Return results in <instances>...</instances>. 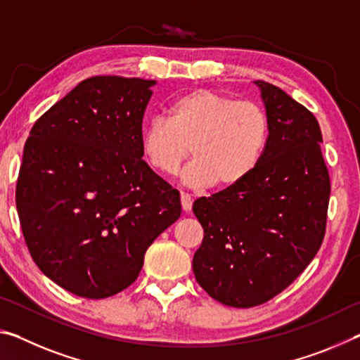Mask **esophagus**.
Segmentation results:
<instances>
[{
    "mask_svg": "<svg viewBox=\"0 0 360 360\" xmlns=\"http://www.w3.org/2000/svg\"><path fill=\"white\" fill-rule=\"evenodd\" d=\"M181 206L186 212L192 210V198L187 193H181Z\"/></svg>",
    "mask_w": 360,
    "mask_h": 360,
    "instance_id": "esophagus-1",
    "label": "esophagus"
}]
</instances>
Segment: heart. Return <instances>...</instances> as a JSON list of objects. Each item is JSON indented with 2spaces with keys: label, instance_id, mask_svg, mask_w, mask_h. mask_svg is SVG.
Wrapping results in <instances>:
<instances>
[{
  "label": "heart",
  "instance_id": "heart-1",
  "mask_svg": "<svg viewBox=\"0 0 360 360\" xmlns=\"http://www.w3.org/2000/svg\"><path fill=\"white\" fill-rule=\"evenodd\" d=\"M268 138L270 120L259 103L193 89L169 103L168 120L155 117L144 125L139 148L162 176H174L192 152L186 184L233 191L259 168Z\"/></svg>",
  "mask_w": 360,
  "mask_h": 360
}]
</instances>
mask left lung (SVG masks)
I'll return each instance as SVG.
<instances>
[{"instance_id":"1","label":"left lung","mask_w":360,"mask_h":360,"mask_svg":"<svg viewBox=\"0 0 360 360\" xmlns=\"http://www.w3.org/2000/svg\"><path fill=\"white\" fill-rule=\"evenodd\" d=\"M262 90L270 138L245 184L195 200L205 230L193 255L195 279L214 300L252 308L295 281L326 235L330 178L311 111L276 85Z\"/></svg>"}]
</instances>
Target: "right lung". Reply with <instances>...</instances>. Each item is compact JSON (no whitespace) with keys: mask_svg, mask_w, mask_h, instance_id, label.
Listing matches in <instances>:
<instances>
[{"mask_svg":"<svg viewBox=\"0 0 360 360\" xmlns=\"http://www.w3.org/2000/svg\"><path fill=\"white\" fill-rule=\"evenodd\" d=\"M154 84L89 77L30 131L15 187L22 233L39 270L75 295L129 288L148 248L181 216L179 192L139 148Z\"/></svg>","mask_w":360,"mask_h":360,"instance_id":"obj_1","label":"right lung"}]
</instances>
